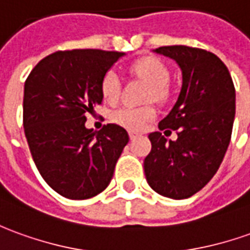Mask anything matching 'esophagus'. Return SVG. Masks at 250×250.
Listing matches in <instances>:
<instances>
[{"label": "esophagus", "instance_id": "obj_1", "mask_svg": "<svg viewBox=\"0 0 250 250\" xmlns=\"http://www.w3.org/2000/svg\"><path fill=\"white\" fill-rule=\"evenodd\" d=\"M135 138H138V134H137V132H132V131H131V132H130V139H131V141H134Z\"/></svg>", "mask_w": 250, "mask_h": 250}]
</instances>
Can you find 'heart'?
Wrapping results in <instances>:
<instances>
[{
  "label": "heart",
  "mask_w": 250,
  "mask_h": 250,
  "mask_svg": "<svg viewBox=\"0 0 250 250\" xmlns=\"http://www.w3.org/2000/svg\"><path fill=\"white\" fill-rule=\"evenodd\" d=\"M131 71L150 83V88L146 92V101H164L167 99L169 70L164 62L154 57H145L132 63ZM100 89L101 95L108 104H116L122 95L119 73L115 69H109L101 78ZM154 118L155 108L153 105H143V107L125 105L116 109L111 116L113 123L131 131L142 130Z\"/></svg>",
  "instance_id": "heart-1"
}]
</instances>
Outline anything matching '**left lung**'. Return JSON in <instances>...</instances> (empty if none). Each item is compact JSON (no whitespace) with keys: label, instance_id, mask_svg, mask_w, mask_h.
<instances>
[{"label":"left lung","instance_id":"left-lung-1","mask_svg":"<svg viewBox=\"0 0 250 250\" xmlns=\"http://www.w3.org/2000/svg\"><path fill=\"white\" fill-rule=\"evenodd\" d=\"M155 52L181 69L179 99L160 130L178 131L167 141L159 131L149 135L151 151L143 161L149 186L170 199H187L210 181L228 150L235 115V89L226 64L215 54L188 46H164Z\"/></svg>","mask_w":250,"mask_h":250}]
</instances>
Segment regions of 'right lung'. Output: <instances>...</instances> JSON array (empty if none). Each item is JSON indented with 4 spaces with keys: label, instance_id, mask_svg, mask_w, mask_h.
<instances>
[{
    "label": "right lung",
    "instance_id": "obj_1",
    "mask_svg": "<svg viewBox=\"0 0 250 250\" xmlns=\"http://www.w3.org/2000/svg\"><path fill=\"white\" fill-rule=\"evenodd\" d=\"M125 52L103 50L57 51L43 58L24 85L22 125L42 177L73 200L99 195L128 143L118 125L100 131L85 127L86 115L103 103L101 78Z\"/></svg>",
    "mask_w": 250,
    "mask_h": 250
}]
</instances>
